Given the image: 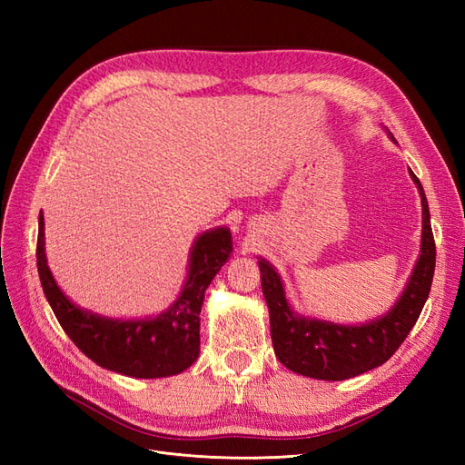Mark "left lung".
Returning <instances> with one entry per match:
<instances>
[{
    "mask_svg": "<svg viewBox=\"0 0 465 465\" xmlns=\"http://www.w3.org/2000/svg\"><path fill=\"white\" fill-rule=\"evenodd\" d=\"M393 139V135L390 134ZM423 205V236L415 270L407 281L398 302L384 316L361 326H341L326 320L306 318L292 312L281 277L260 260L262 291L270 308L272 341L277 359L292 372L318 380H347L384 364L405 341L429 299L436 248L430 229V213L425 190L410 171Z\"/></svg>",
    "mask_w": 465,
    "mask_h": 465,
    "instance_id": "left-lung-1",
    "label": "left lung"
}]
</instances>
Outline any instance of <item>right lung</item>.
Here are the masks:
<instances>
[{"instance_id":"right-lung-1","label":"right lung","mask_w":465,"mask_h":465,"mask_svg":"<svg viewBox=\"0 0 465 465\" xmlns=\"http://www.w3.org/2000/svg\"><path fill=\"white\" fill-rule=\"evenodd\" d=\"M231 252L232 236L227 227L205 231L195 238L186 283L166 312L157 318L114 320L83 311L62 292L46 263L45 217H38V275L60 326L98 367L134 378L173 376L198 359L205 289Z\"/></svg>"}]
</instances>
